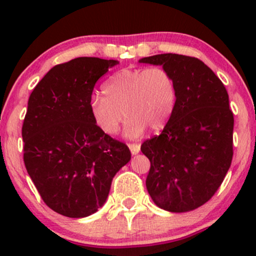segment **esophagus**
Segmentation results:
<instances>
[{"label": "esophagus", "mask_w": 256, "mask_h": 256, "mask_svg": "<svg viewBox=\"0 0 256 256\" xmlns=\"http://www.w3.org/2000/svg\"><path fill=\"white\" fill-rule=\"evenodd\" d=\"M128 148H130L132 155L138 154L140 150V146L138 144V143H130V144H128Z\"/></svg>", "instance_id": "34e87169"}]
</instances>
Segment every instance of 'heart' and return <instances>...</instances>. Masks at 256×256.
<instances>
[{
    "label": "heart",
    "instance_id": "b5f03b06",
    "mask_svg": "<svg viewBox=\"0 0 256 256\" xmlns=\"http://www.w3.org/2000/svg\"><path fill=\"white\" fill-rule=\"evenodd\" d=\"M104 95L91 98L94 122L106 134H116L124 122L125 134L137 137L146 128L160 130L171 118L177 101L174 79L166 68H125L104 84Z\"/></svg>",
    "mask_w": 256,
    "mask_h": 256
}]
</instances>
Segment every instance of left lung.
<instances>
[{
    "label": "left lung",
    "mask_w": 256,
    "mask_h": 256,
    "mask_svg": "<svg viewBox=\"0 0 256 256\" xmlns=\"http://www.w3.org/2000/svg\"><path fill=\"white\" fill-rule=\"evenodd\" d=\"M140 62L161 64L172 74L177 101L158 136L140 150L150 161L146 185L154 204L173 213L210 201L224 180L234 155V113L224 84L201 60L158 54Z\"/></svg>",
    "instance_id": "8db88e82"
}]
</instances>
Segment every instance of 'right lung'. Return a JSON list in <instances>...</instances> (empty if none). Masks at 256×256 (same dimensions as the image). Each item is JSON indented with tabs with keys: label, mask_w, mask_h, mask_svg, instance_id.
<instances>
[{
	"label": "right lung",
	"mask_w": 256,
	"mask_h": 256,
	"mask_svg": "<svg viewBox=\"0 0 256 256\" xmlns=\"http://www.w3.org/2000/svg\"><path fill=\"white\" fill-rule=\"evenodd\" d=\"M116 60L77 58L54 66L31 92L22 124L24 162L44 204L68 218L98 212L130 161L125 143L96 126L94 86Z\"/></svg>",
	"instance_id": "right-lung-1"
}]
</instances>
